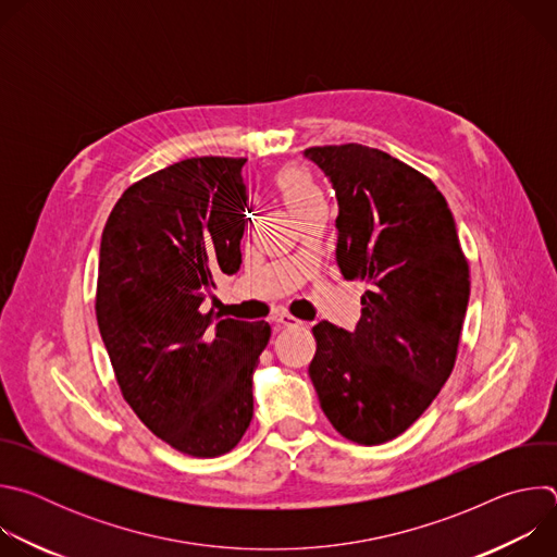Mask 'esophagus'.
<instances>
[{"mask_svg": "<svg viewBox=\"0 0 557 557\" xmlns=\"http://www.w3.org/2000/svg\"><path fill=\"white\" fill-rule=\"evenodd\" d=\"M273 322L280 324V326H297V324H301L299 320H295V317L288 314V312H275L273 314Z\"/></svg>", "mask_w": 557, "mask_h": 557, "instance_id": "obj_1", "label": "esophagus"}]
</instances>
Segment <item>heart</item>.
Returning <instances> with one entry per match:
<instances>
[{
  "mask_svg": "<svg viewBox=\"0 0 557 557\" xmlns=\"http://www.w3.org/2000/svg\"><path fill=\"white\" fill-rule=\"evenodd\" d=\"M277 189L295 213L314 202H324L320 187L314 185L310 174L301 168H286L284 172H280Z\"/></svg>",
  "mask_w": 557,
  "mask_h": 557,
  "instance_id": "obj_1",
  "label": "heart"
}]
</instances>
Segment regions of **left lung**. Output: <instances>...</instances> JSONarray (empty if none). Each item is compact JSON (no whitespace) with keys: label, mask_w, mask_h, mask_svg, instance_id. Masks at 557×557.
Segmentation results:
<instances>
[{"label":"left lung","mask_w":557,"mask_h":557,"mask_svg":"<svg viewBox=\"0 0 557 557\" xmlns=\"http://www.w3.org/2000/svg\"><path fill=\"white\" fill-rule=\"evenodd\" d=\"M337 194V264L361 280V320L312 329L308 366L333 428L359 445L404 434L454 370L469 301V264L436 185L381 149L308 147Z\"/></svg>","instance_id":"left-lung-1"}]
</instances>
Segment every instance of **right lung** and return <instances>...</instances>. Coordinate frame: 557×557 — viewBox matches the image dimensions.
<instances>
[{"instance_id":"add662e5","label":"right lung","mask_w":557,"mask_h":557,"mask_svg":"<svg viewBox=\"0 0 557 557\" xmlns=\"http://www.w3.org/2000/svg\"><path fill=\"white\" fill-rule=\"evenodd\" d=\"M247 158L200 156L123 191L99 251L97 322L123 399L174 449L231 451L253 419L267 322L202 306L213 277L243 264Z\"/></svg>"}]
</instances>
